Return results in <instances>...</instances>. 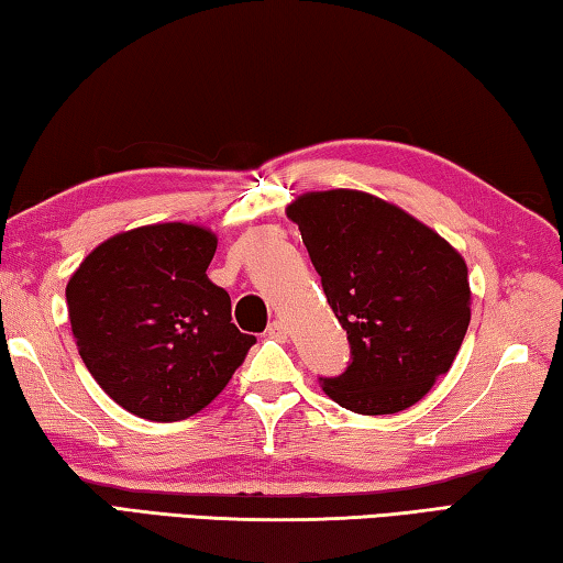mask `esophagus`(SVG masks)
Returning <instances> with one entry per match:
<instances>
[{
  "mask_svg": "<svg viewBox=\"0 0 563 563\" xmlns=\"http://www.w3.org/2000/svg\"><path fill=\"white\" fill-rule=\"evenodd\" d=\"M266 334L269 336H274V339H284L289 334V327H287V321H282V319H274L269 327H266Z\"/></svg>",
  "mask_w": 563,
  "mask_h": 563,
  "instance_id": "esophagus-1",
  "label": "esophagus"
}]
</instances>
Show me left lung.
I'll return each instance as SVG.
<instances>
[{
    "instance_id": "1",
    "label": "left lung",
    "mask_w": 563,
    "mask_h": 563,
    "mask_svg": "<svg viewBox=\"0 0 563 563\" xmlns=\"http://www.w3.org/2000/svg\"><path fill=\"white\" fill-rule=\"evenodd\" d=\"M352 344V362L321 389L366 417L429 394L472 319L464 256L407 211L356 189L307 191L287 207Z\"/></svg>"
}]
</instances>
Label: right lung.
Segmentation results:
<instances>
[{"label": "right lung", "instance_id": "1", "mask_svg": "<svg viewBox=\"0 0 563 563\" xmlns=\"http://www.w3.org/2000/svg\"><path fill=\"white\" fill-rule=\"evenodd\" d=\"M214 252L211 229L164 221L109 236L71 274L81 362L134 417H195L256 342L232 324V299L207 276Z\"/></svg>", "mask_w": 563, "mask_h": 563}]
</instances>
